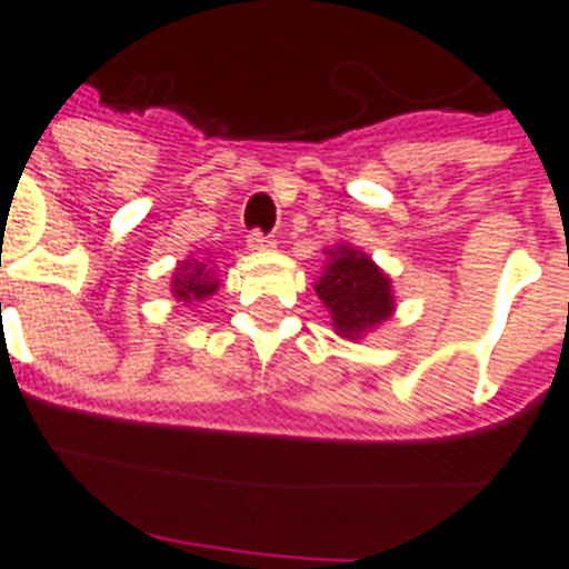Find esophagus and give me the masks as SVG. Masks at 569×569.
<instances>
[{
	"instance_id": "esophagus-1",
	"label": "esophagus",
	"mask_w": 569,
	"mask_h": 569,
	"mask_svg": "<svg viewBox=\"0 0 569 569\" xmlns=\"http://www.w3.org/2000/svg\"><path fill=\"white\" fill-rule=\"evenodd\" d=\"M268 248H271V239H268V236H262V232H259V230L250 232V236H248V250H257V253H259V250H268Z\"/></svg>"
}]
</instances>
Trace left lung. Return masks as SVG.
I'll return each mask as SVG.
<instances>
[{
  "instance_id": "obj_1",
  "label": "left lung",
  "mask_w": 569,
  "mask_h": 569,
  "mask_svg": "<svg viewBox=\"0 0 569 569\" xmlns=\"http://www.w3.org/2000/svg\"><path fill=\"white\" fill-rule=\"evenodd\" d=\"M328 262L316 280V295L330 312L337 337L360 342L396 316L392 277L355 244H333L325 250Z\"/></svg>"
}]
</instances>
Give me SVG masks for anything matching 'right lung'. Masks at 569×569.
Masks as SVG:
<instances>
[{"label":"right lung","mask_w":569,"mask_h":569,"mask_svg":"<svg viewBox=\"0 0 569 569\" xmlns=\"http://www.w3.org/2000/svg\"><path fill=\"white\" fill-rule=\"evenodd\" d=\"M218 274H214V266L209 257H189L182 259L177 271H173L171 292L173 298L182 303V307H191V303H200L206 298H212L218 292Z\"/></svg>","instance_id":"obj_1"}]
</instances>
